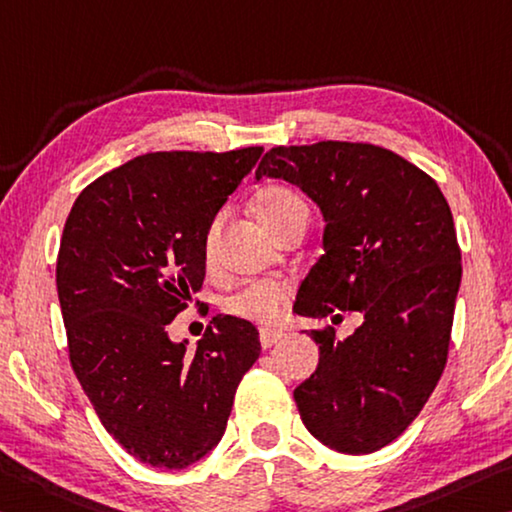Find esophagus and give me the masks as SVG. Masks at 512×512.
Here are the masks:
<instances>
[{
	"label": "esophagus",
	"instance_id": "obj_1",
	"mask_svg": "<svg viewBox=\"0 0 512 512\" xmlns=\"http://www.w3.org/2000/svg\"><path fill=\"white\" fill-rule=\"evenodd\" d=\"M280 339H282V332L278 330L262 328V332H259V344H262V348H271L273 344H278Z\"/></svg>",
	"mask_w": 512,
	"mask_h": 512
}]
</instances>
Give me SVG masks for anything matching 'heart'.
Segmentation results:
<instances>
[{
    "label": "heart",
    "instance_id": "obj_1",
    "mask_svg": "<svg viewBox=\"0 0 512 512\" xmlns=\"http://www.w3.org/2000/svg\"><path fill=\"white\" fill-rule=\"evenodd\" d=\"M305 202L300 200L294 191L285 189V186H269L255 198V214L266 230L273 232L280 227L287 218L296 212H303ZM216 230L218 225L209 227L205 234V257L212 262L216 250ZM289 296V285L285 282H255V285L243 287L237 294L225 300V310L241 316V319H250L255 323H269L280 321L282 316V303Z\"/></svg>",
    "mask_w": 512,
    "mask_h": 512
}]
</instances>
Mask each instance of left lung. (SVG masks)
Segmentation results:
<instances>
[{
	"label": "left lung",
	"instance_id": "8db88e82",
	"mask_svg": "<svg viewBox=\"0 0 512 512\" xmlns=\"http://www.w3.org/2000/svg\"><path fill=\"white\" fill-rule=\"evenodd\" d=\"M262 177L298 186L326 221L294 312L332 323L362 314L346 339L310 330L319 367L294 389L300 419L339 453L383 449L424 408L449 353L462 278L449 202L424 170L369 143L280 145Z\"/></svg>",
	"mask_w": 512,
	"mask_h": 512
}]
</instances>
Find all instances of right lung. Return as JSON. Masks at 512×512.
Here are the masks:
<instances>
[{
    "mask_svg": "<svg viewBox=\"0 0 512 512\" xmlns=\"http://www.w3.org/2000/svg\"><path fill=\"white\" fill-rule=\"evenodd\" d=\"M262 152L143 154L88 184L63 227L70 364L109 435L145 465L205 458L262 351L253 323L230 314L214 316L196 351L168 335L205 280V234Z\"/></svg>",
    "mask_w": 512,
    "mask_h": 512,
    "instance_id": "right-lung-1",
    "label": "right lung"
}]
</instances>
